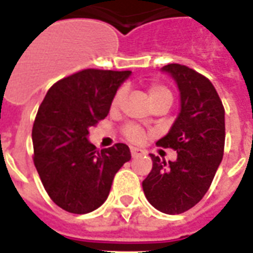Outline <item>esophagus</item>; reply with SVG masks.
Returning <instances> with one entry per match:
<instances>
[{"mask_svg": "<svg viewBox=\"0 0 253 253\" xmlns=\"http://www.w3.org/2000/svg\"><path fill=\"white\" fill-rule=\"evenodd\" d=\"M130 151H131V156L132 157H138V156H142L145 152L142 151V149H139V148H134V146H131L130 148Z\"/></svg>", "mask_w": 253, "mask_h": 253, "instance_id": "obj_1", "label": "esophagus"}]
</instances>
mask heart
Wrapping results in <instances>:
<instances>
[{
    "label": "heart",
    "instance_id": "b5f03b06",
    "mask_svg": "<svg viewBox=\"0 0 253 253\" xmlns=\"http://www.w3.org/2000/svg\"><path fill=\"white\" fill-rule=\"evenodd\" d=\"M149 96H151V100L153 102L159 100V98H162V97H171V93H169V90L167 87H164L162 84H152L151 89H149ZM122 97H123V90H118L115 93L114 98H112V108L119 107ZM123 132H125L127 138L132 141V142H141L145 137L144 130L137 125H131V123L123 128Z\"/></svg>",
    "mask_w": 253,
    "mask_h": 253
}]
</instances>
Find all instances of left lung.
Masks as SVG:
<instances>
[{"mask_svg": "<svg viewBox=\"0 0 253 253\" xmlns=\"http://www.w3.org/2000/svg\"><path fill=\"white\" fill-rule=\"evenodd\" d=\"M175 81L181 111L167 135L157 141L176 151L175 162L151 155L149 175L142 182L148 201L160 212L175 215L204 197L223 157L225 108L210 79L186 65H164Z\"/></svg>", "mask_w": 253, "mask_h": 253, "instance_id": "obj_1", "label": "left lung"}]
</instances>
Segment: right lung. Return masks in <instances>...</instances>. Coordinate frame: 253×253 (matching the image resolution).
Wrapping results in <instances>:
<instances>
[{
    "label": "right lung",
    "mask_w": 253,
    "mask_h": 253,
    "mask_svg": "<svg viewBox=\"0 0 253 253\" xmlns=\"http://www.w3.org/2000/svg\"><path fill=\"white\" fill-rule=\"evenodd\" d=\"M131 71L84 70L47 90L33 127L34 164L43 188L64 211L87 213L104 204L115 174L131 159L126 144L98 151L89 128L109 112Z\"/></svg>",
    "instance_id": "right-lung-1"
}]
</instances>
